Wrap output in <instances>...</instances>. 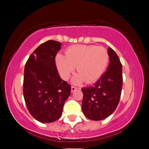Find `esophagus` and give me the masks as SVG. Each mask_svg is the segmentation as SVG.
I'll use <instances>...</instances> for the list:
<instances>
[{
  "instance_id": "obj_1",
  "label": "esophagus",
  "mask_w": 149,
  "mask_h": 149,
  "mask_svg": "<svg viewBox=\"0 0 149 149\" xmlns=\"http://www.w3.org/2000/svg\"><path fill=\"white\" fill-rule=\"evenodd\" d=\"M77 89H78L77 87H75V86H71V92H73L74 91H76Z\"/></svg>"
}]
</instances>
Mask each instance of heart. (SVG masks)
I'll return each instance as SVG.
<instances>
[{
  "instance_id": "heart-1",
  "label": "heart",
  "mask_w": 149,
  "mask_h": 149,
  "mask_svg": "<svg viewBox=\"0 0 149 149\" xmlns=\"http://www.w3.org/2000/svg\"><path fill=\"white\" fill-rule=\"evenodd\" d=\"M66 56L58 54L55 61L63 79L66 80L77 69L78 73L73 77V83L96 81L107 69L109 55L107 49L93 45H72L66 49Z\"/></svg>"
}]
</instances>
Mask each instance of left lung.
I'll return each mask as SVG.
<instances>
[{
    "mask_svg": "<svg viewBox=\"0 0 149 149\" xmlns=\"http://www.w3.org/2000/svg\"><path fill=\"white\" fill-rule=\"evenodd\" d=\"M108 53L109 64L107 71L93 86L82 88V110L92 120H102L112 114L119 103L122 91V64L112 48L109 47Z\"/></svg>",
    "mask_w": 149,
    "mask_h": 149,
    "instance_id": "8db88e82",
    "label": "left lung"
}]
</instances>
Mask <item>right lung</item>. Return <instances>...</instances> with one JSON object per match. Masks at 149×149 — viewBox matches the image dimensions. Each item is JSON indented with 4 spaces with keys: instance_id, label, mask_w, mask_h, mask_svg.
<instances>
[{
    "instance_id": "add662e5",
    "label": "right lung",
    "mask_w": 149,
    "mask_h": 149,
    "mask_svg": "<svg viewBox=\"0 0 149 149\" xmlns=\"http://www.w3.org/2000/svg\"><path fill=\"white\" fill-rule=\"evenodd\" d=\"M61 42L47 40L29 57L24 73L23 93L29 111L36 120L49 123L61 117L71 85L58 73L55 57Z\"/></svg>"
}]
</instances>
